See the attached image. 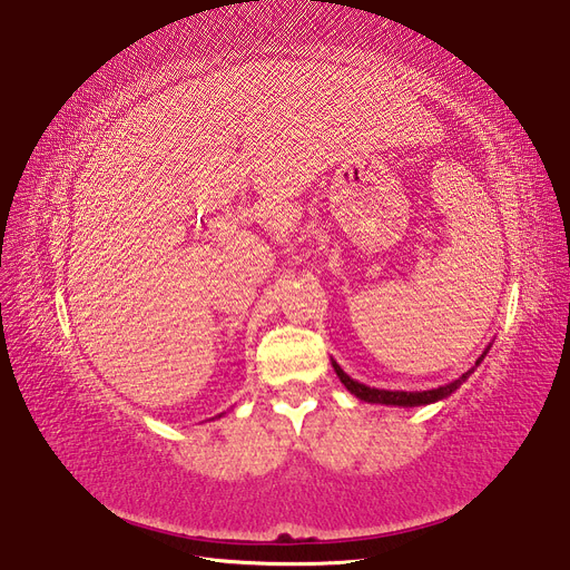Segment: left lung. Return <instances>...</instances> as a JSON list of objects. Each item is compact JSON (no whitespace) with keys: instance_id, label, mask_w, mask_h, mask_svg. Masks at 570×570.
Segmentation results:
<instances>
[{"instance_id":"8db88e82","label":"left lung","mask_w":570,"mask_h":570,"mask_svg":"<svg viewBox=\"0 0 570 570\" xmlns=\"http://www.w3.org/2000/svg\"><path fill=\"white\" fill-rule=\"evenodd\" d=\"M488 353V348H485ZM485 353L478 357L475 365H481V361L485 357ZM333 367L340 376V381L346 385V391L351 395H355L357 400L363 402H370V404H393V406H423V404H432V402H439V400H445L451 393H455L458 387L473 374V370L464 372L460 379L445 383V385H439V387H432V391H413V393H406V391H379V387H370L365 383H357L353 381L335 361H333Z\"/></svg>"}]
</instances>
